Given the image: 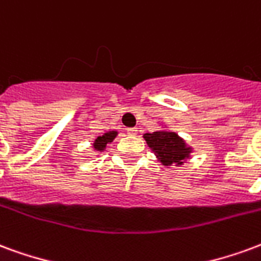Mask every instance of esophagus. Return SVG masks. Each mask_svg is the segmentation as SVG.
<instances>
[{
	"mask_svg": "<svg viewBox=\"0 0 261 261\" xmlns=\"http://www.w3.org/2000/svg\"><path fill=\"white\" fill-rule=\"evenodd\" d=\"M126 132H128L129 136H136L139 130H138V128H129L128 130H126Z\"/></svg>",
	"mask_w": 261,
	"mask_h": 261,
	"instance_id": "1",
	"label": "esophagus"
}]
</instances>
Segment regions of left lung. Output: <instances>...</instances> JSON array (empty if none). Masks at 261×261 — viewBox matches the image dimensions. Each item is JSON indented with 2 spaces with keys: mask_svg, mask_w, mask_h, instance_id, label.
<instances>
[{
  "mask_svg": "<svg viewBox=\"0 0 261 261\" xmlns=\"http://www.w3.org/2000/svg\"><path fill=\"white\" fill-rule=\"evenodd\" d=\"M143 138L157 160L167 168L184 165L193 153V147L186 143L185 139L170 130L165 125L160 130L144 133Z\"/></svg>",
  "mask_w": 261,
  "mask_h": 261,
  "instance_id": "8db88e82",
  "label": "left lung"
}]
</instances>
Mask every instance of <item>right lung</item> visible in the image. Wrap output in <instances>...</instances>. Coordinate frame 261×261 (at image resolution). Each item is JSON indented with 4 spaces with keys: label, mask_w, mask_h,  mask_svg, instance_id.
I'll return each mask as SVG.
<instances>
[{
    "label": "right lung",
    "mask_w": 261,
    "mask_h": 261,
    "mask_svg": "<svg viewBox=\"0 0 261 261\" xmlns=\"http://www.w3.org/2000/svg\"><path fill=\"white\" fill-rule=\"evenodd\" d=\"M118 136V130H108V132L102 133L101 136H98V138L91 143V147H93V151L96 154H101L106 147H107V144L112 143L114 142V139Z\"/></svg>",
    "instance_id": "right-lung-1"
}]
</instances>
